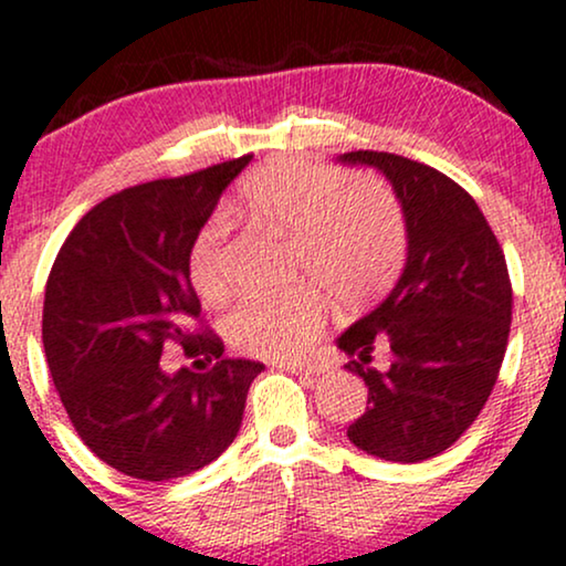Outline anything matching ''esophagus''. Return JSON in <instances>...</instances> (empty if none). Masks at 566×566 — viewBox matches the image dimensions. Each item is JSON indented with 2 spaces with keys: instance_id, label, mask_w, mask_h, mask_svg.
<instances>
[{
  "instance_id": "1",
  "label": "esophagus",
  "mask_w": 566,
  "mask_h": 566,
  "mask_svg": "<svg viewBox=\"0 0 566 566\" xmlns=\"http://www.w3.org/2000/svg\"><path fill=\"white\" fill-rule=\"evenodd\" d=\"M279 369H287L295 375H319V367L314 365H301V361H276Z\"/></svg>"
}]
</instances>
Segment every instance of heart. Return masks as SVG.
<instances>
[{"label": "heart", "mask_w": 566, "mask_h": 566, "mask_svg": "<svg viewBox=\"0 0 566 566\" xmlns=\"http://www.w3.org/2000/svg\"><path fill=\"white\" fill-rule=\"evenodd\" d=\"M247 216L290 237V274L333 292L340 305L380 295L407 255V223L399 199L373 175H346L303 159H274L255 167L239 186ZM226 226L212 218L188 250V276L205 301L226 292ZM310 282L247 295L226 316V335L239 350L261 359H295L327 319V301Z\"/></svg>", "instance_id": "obj_1"}]
</instances>
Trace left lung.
<instances>
[{"mask_svg": "<svg viewBox=\"0 0 566 566\" xmlns=\"http://www.w3.org/2000/svg\"><path fill=\"white\" fill-rule=\"evenodd\" d=\"M337 161L386 175L407 223V263L378 308L337 337L369 388L350 444L391 463L437 458L463 437L495 386L511 333V279L469 191L420 161L348 151ZM375 345L392 367L367 368Z\"/></svg>", "mask_w": 566, "mask_h": 566, "instance_id": "obj_1", "label": "left lung"}]
</instances>
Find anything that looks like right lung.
<instances>
[{
    "label": "right lung",
    "mask_w": 566,
    "mask_h": 566,
    "mask_svg": "<svg viewBox=\"0 0 566 566\" xmlns=\"http://www.w3.org/2000/svg\"><path fill=\"white\" fill-rule=\"evenodd\" d=\"M250 159L103 199L50 271L42 340L57 396L84 444L133 479L167 482L220 458L265 369L226 359L218 335L193 333L199 297L188 276L193 237ZM170 342L217 367L167 374L158 359Z\"/></svg>",
    "instance_id": "1"
}]
</instances>
